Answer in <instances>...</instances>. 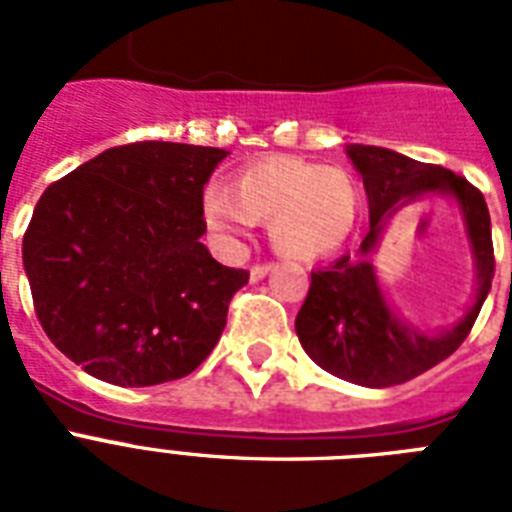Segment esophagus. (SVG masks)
<instances>
[{
  "mask_svg": "<svg viewBox=\"0 0 512 512\" xmlns=\"http://www.w3.org/2000/svg\"><path fill=\"white\" fill-rule=\"evenodd\" d=\"M271 268H273L271 263H257V265H252V268H249V279H252V281L265 279V273L271 271Z\"/></svg>",
  "mask_w": 512,
  "mask_h": 512,
  "instance_id": "1",
  "label": "esophagus"
}]
</instances>
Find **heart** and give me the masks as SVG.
Instances as JSON below:
<instances>
[{"label":"heart","mask_w":512,"mask_h":512,"mask_svg":"<svg viewBox=\"0 0 512 512\" xmlns=\"http://www.w3.org/2000/svg\"><path fill=\"white\" fill-rule=\"evenodd\" d=\"M361 212V188L342 167L271 156L244 167L231 188L209 185L201 217L217 244L233 249L268 220L276 252L292 260L332 255L348 241Z\"/></svg>","instance_id":"1"}]
</instances>
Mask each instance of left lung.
I'll return each instance as SVG.
<instances>
[{
	"mask_svg": "<svg viewBox=\"0 0 512 512\" xmlns=\"http://www.w3.org/2000/svg\"><path fill=\"white\" fill-rule=\"evenodd\" d=\"M348 156L364 177L369 233L361 241L358 257L342 255L324 271L311 273V289L297 313L295 329L305 353L329 374L366 388H390L441 364L470 335L492 289V220L484 193L452 170L414 162L409 156L377 146H350ZM420 192H452L461 201L477 255V303L469 316L444 336H422L401 325L389 313L371 264L365 260L384 223Z\"/></svg>",
	"mask_w": 512,
	"mask_h": 512,
	"instance_id": "1",
	"label": "left lung"
}]
</instances>
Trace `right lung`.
Returning <instances> with one entry per match:
<instances>
[{"mask_svg":"<svg viewBox=\"0 0 512 512\" xmlns=\"http://www.w3.org/2000/svg\"><path fill=\"white\" fill-rule=\"evenodd\" d=\"M228 151L143 140L60 177L23 236L36 319L87 374L180 380L212 353L249 281L201 244L204 183Z\"/></svg>","mask_w":512,"mask_h":512,"instance_id":"add662e5","label":"right lung"}]
</instances>
